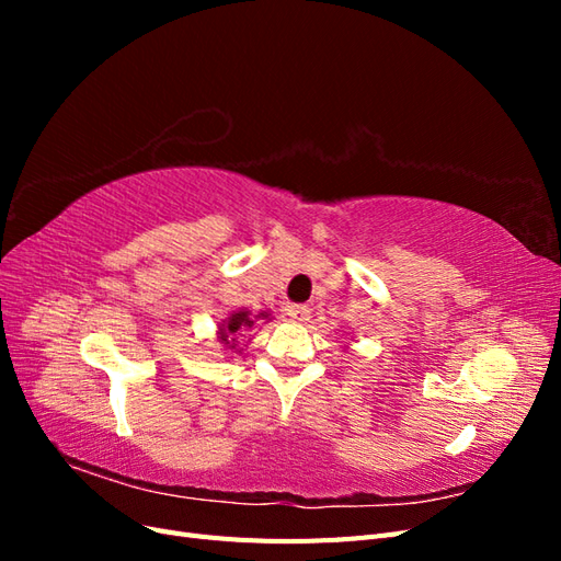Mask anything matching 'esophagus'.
Wrapping results in <instances>:
<instances>
[{"mask_svg": "<svg viewBox=\"0 0 561 561\" xmlns=\"http://www.w3.org/2000/svg\"><path fill=\"white\" fill-rule=\"evenodd\" d=\"M287 316L295 322H307L311 318V309L307 304H290V307H287Z\"/></svg>", "mask_w": 561, "mask_h": 561, "instance_id": "34e87169", "label": "esophagus"}]
</instances>
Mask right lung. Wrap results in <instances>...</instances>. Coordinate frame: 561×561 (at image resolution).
Returning <instances> with one entry per match:
<instances>
[{"label":"right lung","mask_w":561,"mask_h":561,"mask_svg":"<svg viewBox=\"0 0 561 561\" xmlns=\"http://www.w3.org/2000/svg\"><path fill=\"white\" fill-rule=\"evenodd\" d=\"M252 318L248 316V311H239V313H233L229 320H227V328H222V344L227 346V348H236V334H241V332H248V328H252Z\"/></svg>","instance_id":"add662e5"}]
</instances>
